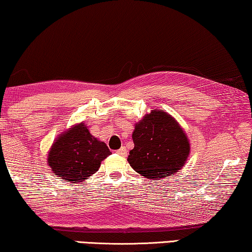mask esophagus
I'll return each mask as SVG.
<instances>
[{
	"mask_svg": "<svg viewBox=\"0 0 252 252\" xmlns=\"http://www.w3.org/2000/svg\"><path fill=\"white\" fill-rule=\"evenodd\" d=\"M116 153L119 154V156H123V157H126L127 156V151H126V148L125 146H122L121 149L116 151Z\"/></svg>",
	"mask_w": 252,
	"mask_h": 252,
	"instance_id": "esophagus-1",
	"label": "esophagus"
}]
</instances>
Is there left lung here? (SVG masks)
I'll use <instances>...</instances> for the list:
<instances>
[{
  "mask_svg": "<svg viewBox=\"0 0 252 252\" xmlns=\"http://www.w3.org/2000/svg\"><path fill=\"white\" fill-rule=\"evenodd\" d=\"M134 149L129 164L149 179L172 176L183 168L190 151L188 138L175 118L163 110H154L135 125Z\"/></svg>",
  "mask_w": 252,
  "mask_h": 252,
  "instance_id": "obj_1",
  "label": "left lung"
}]
</instances>
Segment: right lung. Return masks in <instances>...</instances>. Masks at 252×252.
Here are the masks:
<instances>
[{
    "instance_id": "add662e5",
    "label": "right lung",
    "mask_w": 252,
    "mask_h": 252,
    "mask_svg": "<svg viewBox=\"0 0 252 252\" xmlns=\"http://www.w3.org/2000/svg\"><path fill=\"white\" fill-rule=\"evenodd\" d=\"M111 152L103 142L92 136L81 123L56 139L48 154V164L62 179L76 183L88 179Z\"/></svg>"
}]
</instances>
